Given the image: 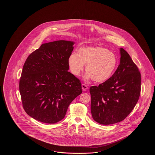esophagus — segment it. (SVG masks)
<instances>
[{
	"instance_id": "34e87169",
	"label": "esophagus",
	"mask_w": 155,
	"mask_h": 155,
	"mask_svg": "<svg viewBox=\"0 0 155 155\" xmlns=\"http://www.w3.org/2000/svg\"><path fill=\"white\" fill-rule=\"evenodd\" d=\"M88 89V86L85 85V84H82V89L83 91H86V90H87Z\"/></svg>"
}]
</instances>
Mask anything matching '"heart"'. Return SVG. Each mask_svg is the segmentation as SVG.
Here are the masks:
<instances>
[{
  "label": "heart",
  "instance_id": "1",
  "mask_svg": "<svg viewBox=\"0 0 155 155\" xmlns=\"http://www.w3.org/2000/svg\"><path fill=\"white\" fill-rule=\"evenodd\" d=\"M117 59L114 53L105 48L82 47L78 54L74 53L68 58L71 73L79 75L86 65L87 78L95 82H104L112 76L117 66Z\"/></svg>",
  "mask_w": 155,
  "mask_h": 155
}]
</instances>
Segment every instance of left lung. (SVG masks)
I'll return each instance as SVG.
<instances>
[{
    "instance_id": "1",
    "label": "left lung",
    "mask_w": 155,
    "mask_h": 155,
    "mask_svg": "<svg viewBox=\"0 0 155 155\" xmlns=\"http://www.w3.org/2000/svg\"><path fill=\"white\" fill-rule=\"evenodd\" d=\"M120 64L112 76L98 86L90 88L93 119L102 125L124 120L138 101L141 73L129 54L120 49Z\"/></svg>"
}]
</instances>
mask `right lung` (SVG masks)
Masks as SVG:
<instances>
[{"instance_id": "1", "label": "right lung", "mask_w": 155, "mask_h": 155, "mask_svg": "<svg viewBox=\"0 0 155 155\" xmlns=\"http://www.w3.org/2000/svg\"><path fill=\"white\" fill-rule=\"evenodd\" d=\"M73 45L65 40L45 43L27 58L19 91L24 110L33 119L47 124L59 122L82 93L80 80L68 71Z\"/></svg>"}]
</instances>
